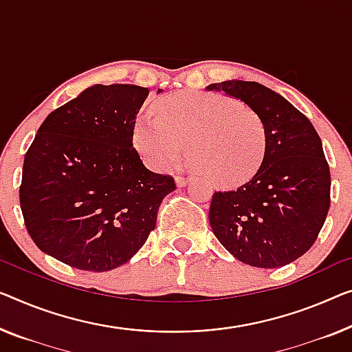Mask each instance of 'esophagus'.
Masks as SVG:
<instances>
[{"mask_svg": "<svg viewBox=\"0 0 352 352\" xmlns=\"http://www.w3.org/2000/svg\"><path fill=\"white\" fill-rule=\"evenodd\" d=\"M188 180H190V178H188V177H183V175H177V177H175V183H177V186H185L186 183H188Z\"/></svg>", "mask_w": 352, "mask_h": 352, "instance_id": "obj_1", "label": "esophagus"}]
</instances>
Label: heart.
Wrapping results in <instances>:
<instances>
[{
	"label": "heart",
	"mask_w": 352,
	"mask_h": 352,
	"mask_svg": "<svg viewBox=\"0 0 352 352\" xmlns=\"http://www.w3.org/2000/svg\"><path fill=\"white\" fill-rule=\"evenodd\" d=\"M133 140L145 164L166 170L188 144L194 166L221 188L248 182L264 161L267 128L253 109L214 93L180 91L161 96L140 117Z\"/></svg>",
	"instance_id": "b5f03b06"
}]
</instances>
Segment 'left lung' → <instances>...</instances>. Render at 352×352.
I'll use <instances>...</instances> for the list:
<instances>
[{
	"label": "left lung",
	"mask_w": 352,
	"mask_h": 352,
	"mask_svg": "<svg viewBox=\"0 0 352 352\" xmlns=\"http://www.w3.org/2000/svg\"><path fill=\"white\" fill-rule=\"evenodd\" d=\"M207 90L242 99L261 115L267 150L256 175L234 191H214L208 219L235 259L275 269L316 242L330 207V170L310 120L258 82L228 80Z\"/></svg>",
	"instance_id": "left-lung-1"
}]
</instances>
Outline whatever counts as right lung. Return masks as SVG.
Masks as SVG:
<instances>
[{
	"instance_id": "right-lung-1",
	"label": "right lung",
	"mask_w": 352,
	"mask_h": 352,
	"mask_svg": "<svg viewBox=\"0 0 352 352\" xmlns=\"http://www.w3.org/2000/svg\"><path fill=\"white\" fill-rule=\"evenodd\" d=\"M148 96L138 85H94L44 120L25 155L20 208L41 251L78 270L128 262L156 224L172 175L146 169L133 146Z\"/></svg>"
}]
</instances>
